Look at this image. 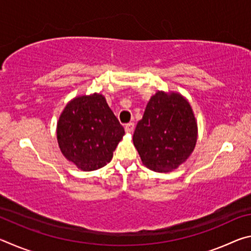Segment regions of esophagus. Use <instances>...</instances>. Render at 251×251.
<instances>
[{
	"mask_svg": "<svg viewBox=\"0 0 251 251\" xmlns=\"http://www.w3.org/2000/svg\"><path fill=\"white\" fill-rule=\"evenodd\" d=\"M135 128L134 123H128V124L125 125V131L126 133H133Z\"/></svg>",
	"mask_w": 251,
	"mask_h": 251,
	"instance_id": "esophagus-1",
	"label": "esophagus"
}]
</instances>
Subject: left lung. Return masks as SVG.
<instances>
[{
  "label": "left lung",
  "instance_id": "obj_1",
  "mask_svg": "<svg viewBox=\"0 0 251 251\" xmlns=\"http://www.w3.org/2000/svg\"><path fill=\"white\" fill-rule=\"evenodd\" d=\"M197 141L193 109L176 93L157 92L136 126L133 142L147 168L158 173L176 169L188 158Z\"/></svg>",
  "mask_w": 251,
  "mask_h": 251
}]
</instances>
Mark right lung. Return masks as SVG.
Returning <instances> with one entry per match:
<instances>
[{
    "label": "right lung",
    "mask_w": 251,
    "mask_h": 251,
    "mask_svg": "<svg viewBox=\"0 0 251 251\" xmlns=\"http://www.w3.org/2000/svg\"><path fill=\"white\" fill-rule=\"evenodd\" d=\"M124 134V127L100 94L71 100L57 124V142L63 155L85 172L109 163Z\"/></svg>",
    "instance_id": "add662e5"
}]
</instances>
